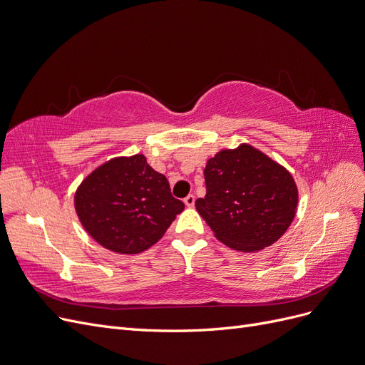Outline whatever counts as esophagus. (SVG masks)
<instances>
[{
  "instance_id": "esophagus-1",
  "label": "esophagus",
  "mask_w": 365,
  "mask_h": 365,
  "mask_svg": "<svg viewBox=\"0 0 365 365\" xmlns=\"http://www.w3.org/2000/svg\"><path fill=\"white\" fill-rule=\"evenodd\" d=\"M185 205H186L187 207H194V205H195V197H194L192 194L187 195V197L185 198Z\"/></svg>"
}]
</instances>
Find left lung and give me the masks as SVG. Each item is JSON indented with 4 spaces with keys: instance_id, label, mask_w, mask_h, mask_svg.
<instances>
[{
    "instance_id": "8db88e82",
    "label": "left lung",
    "mask_w": 365,
    "mask_h": 365,
    "mask_svg": "<svg viewBox=\"0 0 365 365\" xmlns=\"http://www.w3.org/2000/svg\"><path fill=\"white\" fill-rule=\"evenodd\" d=\"M206 197L195 207L218 240L260 251L287 232L298 207L292 174L250 144L221 150L205 168Z\"/></svg>"
}]
</instances>
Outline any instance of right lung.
Returning <instances> with one entry per match:
<instances>
[{"mask_svg":"<svg viewBox=\"0 0 365 365\" xmlns=\"http://www.w3.org/2000/svg\"><path fill=\"white\" fill-rule=\"evenodd\" d=\"M75 209L86 232L103 248L138 254L165 235L183 201L171 195L164 174L144 155L114 158L79 185Z\"/></svg>","mask_w":365,"mask_h":365,"instance_id":"add662e5","label":"right lung"}]
</instances>
